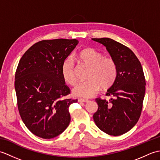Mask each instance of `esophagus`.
Segmentation results:
<instances>
[{"mask_svg":"<svg viewBox=\"0 0 160 160\" xmlns=\"http://www.w3.org/2000/svg\"><path fill=\"white\" fill-rule=\"evenodd\" d=\"M89 100L87 99H83V98H80V99H78V102H87Z\"/></svg>","mask_w":160,"mask_h":160,"instance_id":"esophagus-1","label":"esophagus"}]
</instances>
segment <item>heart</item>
I'll return each mask as SVG.
<instances>
[{
  "label": "heart",
  "instance_id": "heart-1",
  "mask_svg": "<svg viewBox=\"0 0 160 160\" xmlns=\"http://www.w3.org/2000/svg\"><path fill=\"white\" fill-rule=\"evenodd\" d=\"M79 63L89 67L87 73V81L78 83L73 93L76 96L91 98L96 95L101 87L107 89L111 87L116 79L118 66L112 57L103 56L99 51L92 47H87L80 51L76 55ZM61 73L64 82L69 85L76 82L73 64L69 60L63 62Z\"/></svg>",
  "mask_w": 160,
  "mask_h": 160
}]
</instances>
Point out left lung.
<instances>
[{
    "mask_svg": "<svg viewBox=\"0 0 160 160\" xmlns=\"http://www.w3.org/2000/svg\"><path fill=\"white\" fill-rule=\"evenodd\" d=\"M92 40L106 47L118 66L116 79L106 93L111 98H96L98 108L93 120L101 131L118 136L130 131L140 117L146 85L143 69L128 47L108 38Z\"/></svg>",
    "mask_w": 160,
    "mask_h": 160,
    "instance_id": "left-lung-1",
    "label": "left lung"
}]
</instances>
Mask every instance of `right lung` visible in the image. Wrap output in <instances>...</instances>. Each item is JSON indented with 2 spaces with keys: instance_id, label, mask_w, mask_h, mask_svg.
I'll return each mask as SVG.
<instances>
[{
  "instance_id": "right-lung-1",
  "label": "right lung",
  "mask_w": 160,
  "mask_h": 160,
  "mask_svg": "<svg viewBox=\"0 0 160 160\" xmlns=\"http://www.w3.org/2000/svg\"><path fill=\"white\" fill-rule=\"evenodd\" d=\"M78 42L76 39L41 40L19 61L14 82L18 111L27 128L39 138H55L70 123L69 107L78 100L64 98L71 91L61 67Z\"/></svg>"
}]
</instances>
